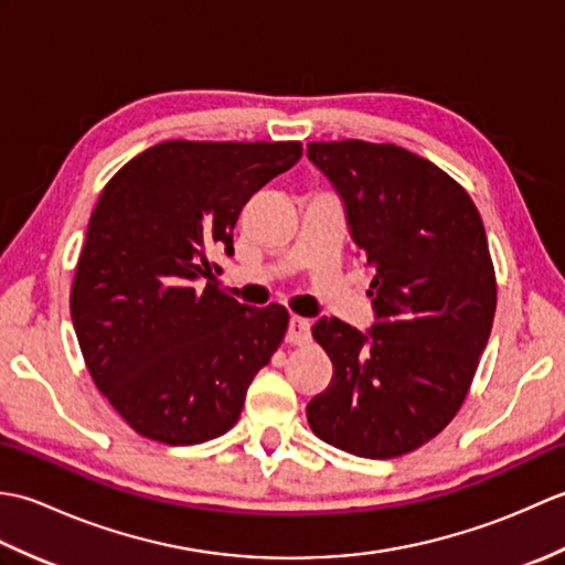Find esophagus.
Returning <instances> with one entry per match:
<instances>
[{
	"mask_svg": "<svg viewBox=\"0 0 565 565\" xmlns=\"http://www.w3.org/2000/svg\"><path fill=\"white\" fill-rule=\"evenodd\" d=\"M310 340V322L306 318L294 316L289 320V330H286V342L289 344H306Z\"/></svg>",
	"mask_w": 565,
	"mask_h": 565,
	"instance_id": "esophagus-1",
	"label": "esophagus"
}]
</instances>
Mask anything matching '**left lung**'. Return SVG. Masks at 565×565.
I'll return each instance as SVG.
<instances>
[{
  "label": "left lung",
  "mask_w": 565,
  "mask_h": 565,
  "mask_svg": "<svg viewBox=\"0 0 565 565\" xmlns=\"http://www.w3.org/2000/svg\"><path fill=\"white\" fill-rule=\"evenodd\" d=\"M308 160L376 271L369 332L340 318L313 326L332 381L308 425L347 454L393 459L437 437L471 388L498 301L486 227L461 184L391 142H308Z\"/></svg>",
  "instance_id": "left-lung-1"
}]
</instances>
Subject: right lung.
Segmentation results:
<instances>
[{
  "instance_id": "1",
  "label": "right lung",
  "mask_w": 565,
  "mask_h": 565,
  "mask_svg": "<svg viewBox=\"0 0 565 565\" xmlns=\"http://www.w3.org/2000/svg\"><path fill=\"white\" fill-rule=\"evenodd\" d=\"M301 142L164 140L118 170L92 211L70 313L92 381L138 435L184 447L225 435L289 328L279 303L221 289L249 196Z\"/></svg>"
}]
</instances>
